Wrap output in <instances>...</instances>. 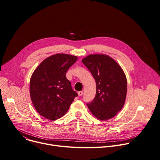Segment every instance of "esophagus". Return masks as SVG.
Wrapping results in <instances>:
<instances>
[{
    "instance_id": "obj_1",
    "label": "esophagus",
    "mask_w": 160,
    "mask_h": 160,
    "mask_svg": "<svg viewBox=\"0 0 160 160\" xmlns=\"http://www.w3.org/2000/svg\"><path fill=\"white\" fill-rule=\"evenodd\" d=\"M78 94L79 96H82V95H83V91H79V92H78Z\"/></svg>"
}]
</instances>
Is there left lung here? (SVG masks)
<instances>
[{"instance_id": "8db88e82", "label": "left lung", "mask_w": 160, "mask_h": 160, "mask_svg": "<svg viewBox=\"0 0 160 160\" xmlns=\"http://www.w3.org/2000/svg\"><path fill=\"white\" fill-rule=\"evenodd\" d=\"M96 83L94 99L88 103L95 117L107 121L124 107L127 93V80L120 65L112 57L104 54H92L82 59Z\"/></svg>"}]
</instances>
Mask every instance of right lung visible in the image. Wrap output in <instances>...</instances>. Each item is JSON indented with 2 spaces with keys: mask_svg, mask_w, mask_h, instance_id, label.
<instances>
[{
  "mask_svg": "<svg viewBox=\"0 0 160 160\" xmlns=\"http://www.w3.org/2000/svg\"><path fill=\"white\" fill-rule=\"evenodd\" d=\"M77 59L74 55L57 53L47 57L34 70L30 80V95L34 108L42 117L51 121L61 118L77 96L66 77Z\"/></svg>",
  "mask_w": 160,
  "mask_h": 160,
  "instance_id": "right-lung-1",
  "label": "right lung"
}]
</instances>
